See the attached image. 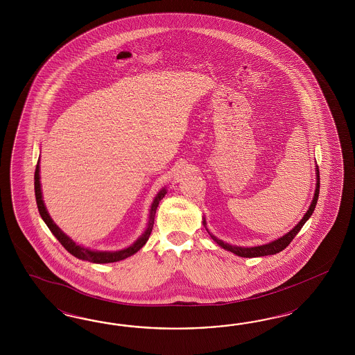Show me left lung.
Returning a JSON list of instances; mask_svg holds the SVG:
<instances>
[{
  "label": "left lung",
  "instance_id": "obj_1",
  "mask_svg": "<svg viewBox=\"0 0 355 355\" xmlns=\"http://www.w3.org/2000/svg\"><path fill=\"white\" fill-rule=\"evenodd\" d=\"M319 190H320V175H319V168H318V165H316V189H315V195H313L311 205H310V208L307 209L306 215L303 216V218H302L301 221H300L297 225L294 226L289 233H286L285 236H281V238L276 239V241L269 242L267 245L255 246V248H239V246H233V245L225 243V242H223L221 239H217L215 236H212L209 232H208V233H209L211 238L215 241L218 246H221V248H225L227 251L236 254L238 257H242V258H258V257L275 255V254H277L279 251H282L284 248H286V246H289V243L294 239V236H297L298 232L301 230L302 226L304 225L306 221L311 217L312 212H313V209H315V207H316L318 198H319ZM203 224H205V226L207 225V224H205V220H203ZM207 230H208V229H207Z\"/></svg>",
  "mask_w": 355,
  "mask_h": 355
}]
</instances>
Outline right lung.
Instances as JSON below:
<instances>
[{"label": "right lung", "mask_w": 355, "mask_h": 355, "mask_svg": "<svg viewBox=\"0 0 355 355\" xmlns=\"http://www.w3.org/2000/svg\"><path fill=\"white\" fill-rule=\"evenodd\" d=\"M40 160L37 162L36 169H35V196H36V203H37V209L39 214L42 216L44 223L49 227V230L53 233V236L60 241V243L64 246L71 255H74L76 258L82 259V260H87L91 263H97V264H104V263H114V261H119L123 259L129 258L131 255H134L135 252H138L140 248L146 245V242L148 241L153 227V223H155V214L156 209L159 207V203L162 198L166 193V189H162L156 195V198L153 199V203L150 205V220L147 224V229L141 236L128 248L119 250V251H95L91 248H83L80 245H76V242L66 236L64 232L54 224L53 220L51 218V216L48 214L45 205H44L43 195H42V186H40V165H39Z\"/></svg>", "instance_id": "obj_1"}]
</instances>
